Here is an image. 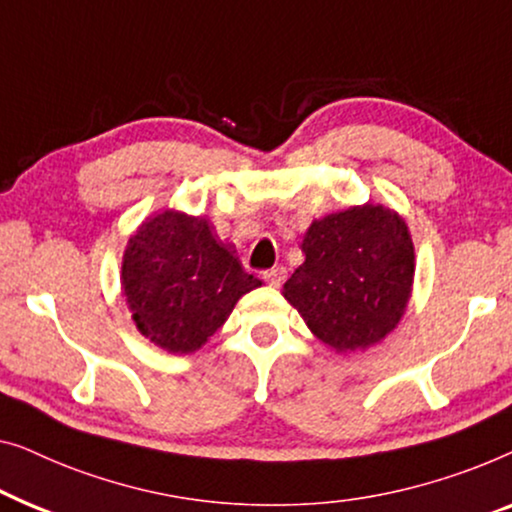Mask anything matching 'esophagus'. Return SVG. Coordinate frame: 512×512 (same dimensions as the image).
<instances>
[{
	"instance_id": "34e87169",
	"label": "esophagus",
	"mask_w": 512,
	"mask_h": 512,
	"mask_svg": "<svg viewBox=\"0 0 512 512\" xmlns=\"http://www.w3.org/2000/svg\"><path fill=\"white\" fill-rule=\"evenodd\" d=\"M264 280L271 287H280V285H283V280H285V269H283V266H276V269L264 271Z\"/></svg>"
}]
</instances>
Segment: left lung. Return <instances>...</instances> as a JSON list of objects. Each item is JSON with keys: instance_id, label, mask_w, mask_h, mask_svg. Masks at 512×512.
Instances as JSON below:
<instances>
[{"instance_id": "obj_1", "label": "left lung", "mask_w": 512, "mask_h": 512, "mask_svg": "<svg viewBox=\"0 0 512 512\" xmlns=\"http://www.w3.org/2000/svg\"><path fill=\"white\" fill-rule=\"evenodd\" d=\"M304 264L283 297L334 352L366 350L399 325L413 292L415 246L406 220L383 204L350 206L313 220Z\"/></svg>"}]
</instances>
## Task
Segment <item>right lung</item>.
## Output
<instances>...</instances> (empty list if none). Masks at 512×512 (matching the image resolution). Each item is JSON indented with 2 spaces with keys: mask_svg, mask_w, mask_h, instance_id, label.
<instances>
[{
  "mask_svg": "<svg viewBox=\"0 0 512 512\" xmlns=\"http://www.w3.org/2000/svg\"><path fill=\"white\" fill-rule=\"evenodd\" d=\"M211 229L206 218L167 208L141 222L122 255V294L136 329L174 355L199 350L236 301L262 285Z\"/></svg>",
  "mask_w": 512,
  "mask_h": 512,
  "instance_id": "add662e5",
  "label": "right lung"
}]
</instances>
